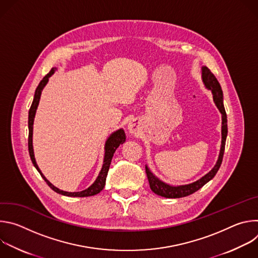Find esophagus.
<instances>
[{"label": "esophagus", "mask_w": 258, "mask_h": 258, "mask_svg": "<svg viewBox=\"0 0 258 258\" xmlns=\"http://www.w3.org/2000/svg\"><path fill=\"white\" fill-rule=\"evenodd\" d=\"M139 128H140L139 123L136 120H133V121L130 122V124H128V132L131 134H136L139 131Z\"/></svg>", "instance_id": "1"}]
</instances>
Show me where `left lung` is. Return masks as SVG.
I'll return each instance as SVG.
<instances>
[{"label":"left lung","mask_w":258,"mask_h":258,"mask_svg":"<svg viewBox=\"0 0 258 258\" xmlns=\"http://www.w3.org/2000/svg\"><path fill=\"white\" fill-rule=\"evenodd\" d=\"M202 78L205 86L211 90L213 94V100L219 109V111L223 114V122H222V147H220V152L218 156V160L215 164V166L203 177H201L199 180L190 183V185H185V186H178V187H171L169 185H166L163 181L158 179L153 173L148 169V167L145 166L146 169V174L147 177H148L149 180V185L151 190L162 197L165 198H181V197H186L189 196L195 192H197L199 189H201L206 182H208L210 179L214 177L216 172L218 171L220 164L223 162V157L225 153V146H226V140H227V135H228V119H227V113L225 110L224 102H223V91L222 88H220V85L216 78L214 77L213 73L209 68L204 66L202 68Z\"/></svg>","instance_id":"obj_1"}]
</instances>
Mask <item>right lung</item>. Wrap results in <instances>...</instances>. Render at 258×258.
Instances as JSON below:
<instances>
[{
  "label": "right lung",
  "mask_w": 258,
  "mask_h": 258,
  "mask_svg": "<svg viewBox=\"0 0 258 258\" xmlns=\"http://www.w3.org/2000/svg\"><path fill=\"white\" fill-rule=\"evenodd\" d=\"M54 68H52L50 70V72L46 77H44V79L41 81V83L39 84L38 88L35 90L34 93V98L32 101V104L30 106L29 109V112H28V152H29V156L30 159L32 161V164L34 165V167L38 169V171L40 172V174L42 175V177L45 179V181L48 183V186L54 190L56 193H59L61 195L64 196H69V197H88V196H93L96 195L98 193H100L104 187H105V182H106V177H107V173L110 167V163H111L112 157L114 152L116 151V149L118 148V146L123 144L125 142V134L123 132V130H118L117 132L113 133L111 136H110L105 144V157H104V163H103V167L97 177V179L95 180V182L91 187H89L88 189L81 191V192H65V191H61L58 188L54 187L52 183L44 176V174L41 172L38 164L35 162L34 159V155H33V149H32V125H33V118L35 115V111H36V108H38L39 102H40V98H41V93L43 88L46 86V84L48 83L49 78L54 73Z\"/></svg>",
  "instance_id": "1"
}]
</instances>
